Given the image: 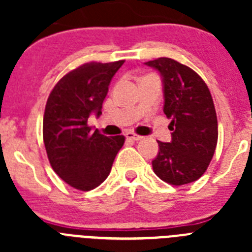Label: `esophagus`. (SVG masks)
Instances as JSON below:
<instances>
[{
    "label": "esophagus",
    "instance_id": "obj_1",
    "mask_svg": "<svg viewBox=\"0 0 252 252\" xmlns=\"http://www.w3.org/2000/svg\"><path fill=\"white\" fill-rule=\"evenodd\" d=\"M126 139L128 140H132V141H139V140L142 139V136H140V135H136V133L133 132H126Z\"/></svg>",
    "mask_w": 252,
    "mask_h": 252
}]
</instances>
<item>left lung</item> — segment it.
I'll return each mask as SVG.
<instances>
[{"instance_id": "1", "label": "left lung", "mask_w": 252, "mask_h": 252, "mask_svg": "<svg viewBox=\"0 0 252 252\" xmlns=\"http://www.w3.org/2000/svg\"><path fill=\"white\" fill-rule=\"evenodd\" d=\"M161 75L164 113L170 120V142L159 144L154 173L173 186L192 183L204 174L217 146L218 125L208 87L189 66L170 58L146 62Z\"/></svg>"}]
</instances>
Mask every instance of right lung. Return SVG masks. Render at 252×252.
<instances>
[{
  "mask_svg": "<svg viewBox=\"0 0 252 252\" xmlns=\"http://www.w3.org/2000/svg\"><path fill=\"white\" fill-rule=\"evenodd\" d=\"M124 60L87 63L64 75L53 88L43 121V137L51 168L79 190L103 183L125 137L104 136L87 125L102 115V103Z\"/></svg>",
  "mask_w": 252,
  "mask_h": 252,
  "instance_id": "add662e5",
  "label": "right lung"
}]
</instances>
